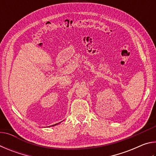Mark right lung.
Returning <instances> with one entry per match:
<instances>
[{
    "label": "right lung",
    "instance_id": "right-lung-1",
    "mask_svg": "<svg viewBox=\"0 0 156 156\" xmlns=\"http://www.w3.org/2000/svg\"><path fill=\"white\" fill-rule=\"evenodd\" d=\"M60 123V122H59ZM59 123H58V124H59ZM58 124H56V125H51L52 126H56V125H58Z\"/></svg>",
    "mask_w": 156,
    "mask_h": 156
}]
</instances>
